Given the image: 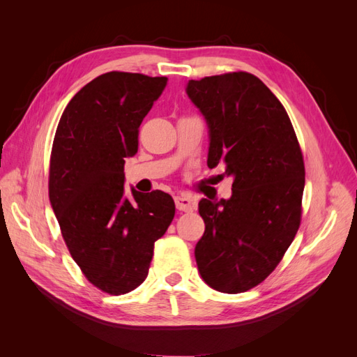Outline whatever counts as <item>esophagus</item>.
Segmentation results:
<instances>
[{
    "label": "esophagus",
    "instance_id": "1",
    "mask_svg": "<svg viewBox=\"0 0 357 357\" xmlns=\"http://www.w3.org/2000/svg\"><path fill=\"white\" fill-rule=\"evenodd\" d=\"M176 207L180 211H192L195 208V202H193L189 197H176Z\"/></svg>",
    "mask_w": 357,
    "mask_h": 357
}]
</instances>
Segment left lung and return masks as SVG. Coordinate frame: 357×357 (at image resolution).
Here are the masks:
<instances>
[{"instance_id":"left-lung-1","label":"left lung","mask_w":357,"mask_h":357,"mask_svg":"<svg viewBox=\"0 0 357 357\" xmlns=\"http://www.w3.org/2000/svg\"><path fill=\"white\" fill-rule=\"evenodd\" d=\"M186 93L208 126V167L225 164L234 177L229 199L199 201L198 271L211 289L241 294L274 271L295 238L304 159L284 107L256 75L189 80Z\"/></svg>"}]
</instances>
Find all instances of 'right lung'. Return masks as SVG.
<instances>
[{
  "label": "right lung",
  "mask_w": 357,
  "mask_h": 357,
  "mask_svg": "<svg viewBox=\"0 0 357 357\" xmlns=\"http://www.w3.org/2000/svg\"><path fill=\"white\" fill-rule=\"evenodd\" d=\"M167 77L112 71L75 93L53 139L49 198L68 250L89 282L110 295L142 284L155 241L174 219L168 193L125 195V158Z\"/></svg>",
  "instance_id": "right-lung-1"
}]
</instances>
